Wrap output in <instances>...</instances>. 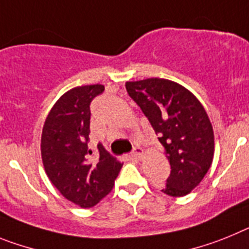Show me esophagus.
<instances>
[{"instance_id":"1","label":"esophagus","mask_w":249,"mask_h":249,"mask_svg":"<svg viewBox=\"0 0 249 249\" xmlns=\"http://www.w3.org/2000/svg\"><path fill=\"white\" fill-rule=\"evenodd\" d=\"M131 157L135 158V159H140L142 157V149L140 146H135L133 149V153H131Z\"/></svg>"}]
</instances>
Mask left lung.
Instances as JSON below:
<instances>
[{"label": "left lung", "mask_w": 249, "mask_h": 249, "mask_svg": "<svg viewBox=\"0 0 249 249\" xmlns=\"http://www.w3.org/2000/svg\"><path fill=\"white\" fill-rule=\"evenodd\" d=\"M125 88L148 118L170 163L161 192L187 196L204 178L214 155V134L204 107L189 90L170 80L127 81Z\"/></svg>", "instance_id": "1"}]
</instances>
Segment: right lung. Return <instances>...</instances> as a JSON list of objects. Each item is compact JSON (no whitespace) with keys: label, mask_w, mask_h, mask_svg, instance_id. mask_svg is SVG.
Listing matches in <instances>:
<instances>
[{"label":"right lung","mask_w":249,"mask_h":249,"mask_svg":"<svg viewBox=\"0 0 249 249\" xmlns=\"http://www.w3.org/2000/svg\"><path fill=\"white\" fill-rule=\"evenodd\" d=\"M104 85L77 86L65 92L49 112L41 135L45 172L60 193L81 208H91L110 193L123 163L101 144L89 148L90 104Z\"/></svg>","instance_id":"obj_1"}]
</instances>
